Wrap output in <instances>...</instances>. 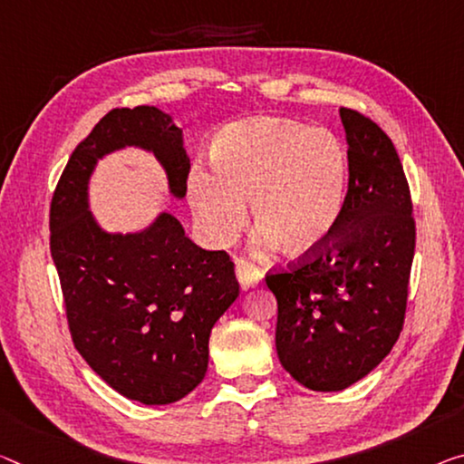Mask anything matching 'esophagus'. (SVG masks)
Wrapping results in <instances>:
<instances>
[{"label":"esophagus","mask_w":464,"mask_h":464,"mask_svg":"<svg viewBox=\"0 0 464 464\" xmlns=\"http://www.w3.org/2000/svg\"><path fill=\"white\" fill-rule=\"evenodd\" d=\"M237 277H238L240 286L246 290V288H255L256 284L261 282L263 274L253 266L251 261L242 259V256H238V259H237Z\"/></svg>","instance_id":"1"}]
</instances>
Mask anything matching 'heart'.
I'll list each match as a JSON object with an SVG mask.
<instances>
[{
  "label": "heart",
  "instance_id": "heart-1",
  "mask_svg": "<svg viewBox=\"0 0 464 464\" xmlns=\"http://www.w3.org/2000/svg\"><path fill=\"white\" fill-rule=\"evenodd\" d=\"M213 168L195 166L188 201L205 237L226 245L246 224V201L266 245L286 255L317 251L346 208L351 155L336 132L288 118L224 128Z\"/></svg>",
  "mask_w": 464,
  "mask_h": 464
}]
</instances>
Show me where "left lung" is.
<instances>
[{
    "instance_id": "left-lung-1",
    "label": "left lung",
    "mask_w": 464,
    "mask_h": 464,
    "mask_svg": "<svg viewBox=\"0 0 464 464\" xmlns=\"http://www.w3.org/2000/svg\"><path fill=\"white\" fill-rule=\"evenodd\" d=\"M340 118L351 155L340 224L317 251L266 276L282 367L315 392L353 386L396 344L417 238L394 142L365 113L342 108Z\"/></svg>"
}]
</instances>
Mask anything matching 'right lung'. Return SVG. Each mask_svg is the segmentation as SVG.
Instances as JSON below:
<instances>
[{
    "instance_id": "add662e5",
    "label": "right lung",
    "mask_w": 464,
    "mask_h": 464,
    "mask_svg": "<svg viewBox=\"0 0 464 464\" xmlns=\"http://www.w3.org/2000/svg\"><path fill=\"white\" fill-rule=\"evenodd\" d=\"M124 145L155 153L184 197L182 130L158 108H116L78 142L53 190L49 248L76 351L105 383L142 404L180 401L203 382L209 334L240 286L226 251H205L169 213L139 234H108L87 209L95 161Z\"/></svg>"
}]
</instances>
